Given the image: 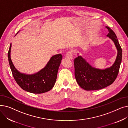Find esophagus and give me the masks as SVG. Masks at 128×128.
<instances>
[{"label":"esophagus","mask_w":128,"mask_h":128,"mask_svg":"<svg viewBox=\"0 0 128 128\" xmlns=\"http://www.w3.org/2000/svg\"><path fill=\"white\" fill-rule=\"evenodd\" d=\"M72 51H68L66 53V57L69 60H72Z\"/></svg>","instance_id":"obj_1"}]
</instances>
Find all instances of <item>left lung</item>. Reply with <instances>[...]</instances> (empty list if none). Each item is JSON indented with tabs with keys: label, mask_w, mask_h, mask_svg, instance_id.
Masks as SVG:
<instances>
[{
	"label": "left lung",
	"mask_w": 128,
	"mask_h": 128,
	"mask_svg": "<svg viewBox=\"0 0 128 128\" xmlns=\"http://www.w3.org/2000/svg\"><path fill=\"white\" fill-rule=\"evenodd\" d=\"M106 28L108 31L107 36L115 43L118 50L116 61L113 65L101 70L92 68L81 56L74 60L76 81L81 88L87 91L100 90L112 84L115 82L119 71L122 60V49L115 33L109 27Z\"/></svg>",
	"instance_id": "8db88e82"
}]
</instances>
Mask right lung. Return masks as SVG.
<instances>
[{
  "mask_svg": "<svg viewBox=\"0 0 128 128\" xmlns=\"http://www.w3.org/2000/svg\"><path fill=\"white\" fill-rule=\"evenodd\" d=\"M11 44L8 53L10 68L16 82L25 91L40 94L50 91L54 86L56 80L58 72L62 60L60 54L51 57L45 68L34 75H28L18 72L13 65L10 58Z\"/></svg>",
  "mask_w": 128,
  "mask_h": 128,
  "instance_id": "right-lung-1",
  "label": "right lung"
}]
</instances>
